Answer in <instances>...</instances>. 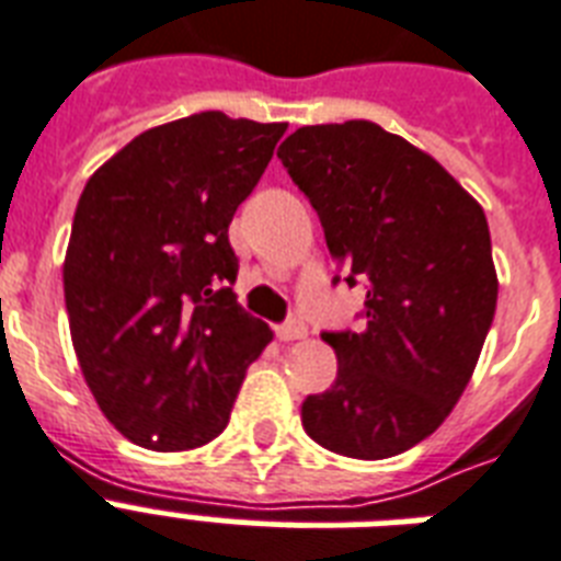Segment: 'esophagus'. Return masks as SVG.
Masks as SVG:
<instances>
[{"instance_id":"obj_1","label":"esophagus","mask_w":561,"mask_h":561,"mask_svg":"<svg viewBox=\"0 0 561 561\" xmlns=\"http://www.w3.org/2000/svg\"><path fill=\"white\" fill-rule=\"evenodd\" d=\"M276 334H279V341H302L308 334V325L299 320V317H290V320H285V323L276 329Z\"/></svg>"}]
</instances>
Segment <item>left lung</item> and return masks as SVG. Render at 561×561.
<instances>
[{
    "mask_svg": "<svg viewBox=\"0 0 561 561\" xmlns=\"http://www.w3.org/2000/svg\"><path fill=\"white\" fill-rule=\"evenodd\" d=\"M276 157L346 285L367 288L358 332H323L341 367L302 401V427L355 460L408 451L451 413L495 317L486 215L434 157L373 122L299 127Z\"/></svg>",
    "mask_w": 561,
    "mask_h": 561,
    "instance_id": "left-lung-1",
    "label": "left lung"
}]
</instances>
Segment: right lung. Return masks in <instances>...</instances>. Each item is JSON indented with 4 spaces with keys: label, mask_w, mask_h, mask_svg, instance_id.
<instances>
[{
    "label": "right lung",
    "mask_w": 561,
    "mask_h": 561,
    "mask_svg": "<svg viewBox=\"0 0 561 561\" xmlns=\"http://www.w3.org/2000/svg\"><path fill=\"white\" fill-rule=\"evenodd\" d=\"M285 127L194 113L139 134L83 186L64 262L69 332L101 413L130 443L215 439L273 341L229 288V224Z\"/></svg>",
    "instance_id": "add662e5"
}]
</instances>
